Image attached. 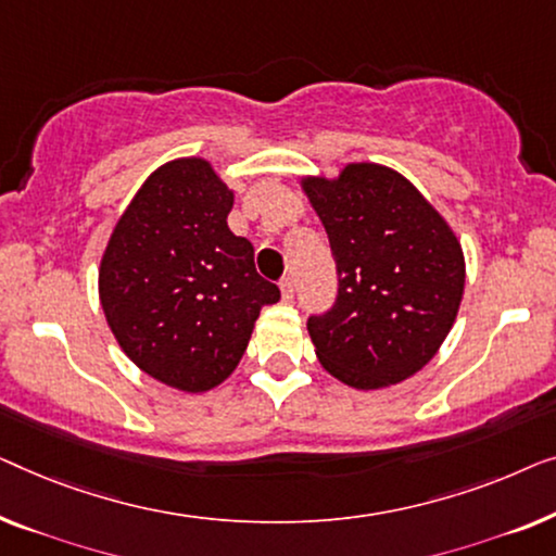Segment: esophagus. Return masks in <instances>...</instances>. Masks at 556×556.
<instances>
[{
	"label": "esophagus",
	"mask_w": 556,
	"mask_h": 556,
	"mask_svg": "<svg viewBox=\"0 0 556 556\" xmlns=\"http://www.w3.org/2000/svg\"><path fill=\"white\" fill-rule=\"evenodd\" d=\"M279 289H281V300L285 302H292L294 300V279L292 277H285L279 281Z\"/></svg>",
	"instance_id": "34e87169"
}]
</instances>
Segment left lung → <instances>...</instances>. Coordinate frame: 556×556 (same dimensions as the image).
I'll list each match as a JSON object with an SVG mask.
<instances>
[{
    "instance_id": "left-lung-1",
    "label": "left lung",
    "mask_w": 556,
    "mask_h": 556,
    "mask_svg": "<svg viewBox=\"0 0 556 556\" xmlns=\"http://www.w3.org/2000/svg\"><path fill=\"white\" fill-rule=\"evenodd\" d=\"M330 239L338 296L307 319L325 370L357 390L418 372L451 332L464 296V252L443 216L397 170L350 163L304 178Z\"/></svg>"
}]
</instances>
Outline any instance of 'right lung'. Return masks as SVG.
<instances>
[{
  "label": "right lung",
  "instance_id": "add662e5",
  "mask_svg": "<svg viewBox=\"0 0 556 556\" xmlns=\"http://www.w3.org/2000/svg\"><path fill=\"white\" fill-rule=\"evenodd\" d=\"M233 193L208 161L178 159L148 176L100 262V304L123 353L186 393L233 372L279 287L231 233Z\"/></svg>",
  "mask_w": 556,
  "mask_h": 556
}]
</instances>
